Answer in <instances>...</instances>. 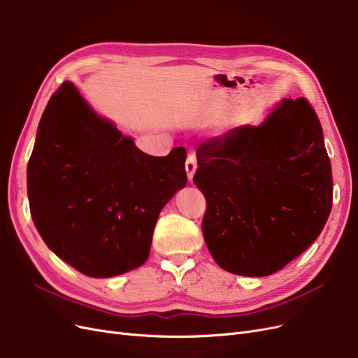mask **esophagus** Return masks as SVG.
Masks as SVG:
<instances>
[{
  "mask_svg": "<svg viewBox=\"0 0 358 358\" xmlns=\"http://www.w3.org/2000/svg\"><path fill=\"white\" fill-rule=\"evenodd\" d=\"M197 168V161H196V155L194 153H189L187 155V161H185V171H187V177L189 180L193 178L194 173Z\"/></svg>",
  "mask_w": 358,
  "mask_h": 358,
  "instance_id": "obj_1",
  "label": "esophagus"
}]
</instances>
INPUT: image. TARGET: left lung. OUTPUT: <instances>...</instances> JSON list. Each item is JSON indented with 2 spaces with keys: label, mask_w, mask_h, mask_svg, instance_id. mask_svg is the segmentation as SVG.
Listing matches in <instances>:
<instances>
[{
  "label": "left lung",
  "mask_w": 358,
  "mask_h": 358,
  "mask_svg": "<svg viewBox=\"0 0 358 358\" xmlns=\"http://www.w3.org/2000/svg\"><path fill=\"white\" fill-rule=\"evenodd\" d=\"M196 155L201 231L222 269L268 276L319 237L332 209V168L306 98L282 101L259 127L209 138Z\"/></svg>",
  "instance_id": "1"
}]
</instances>
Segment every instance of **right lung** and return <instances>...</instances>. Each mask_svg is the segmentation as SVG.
<instances>
[{"label": "right lung", "instance_id": "add662e5", "mask_svg": "<svg viewBox=\"0 0 358 358\" xmlns=\"http://www.w3.org/2000/svg\"><path fill=\"white\" fill-rule=\"evenodd\" d=\"M185 149L152 157L64 82L41 117L27 164L30 215L45 244L92 278L142 266L166 201L187 182Z\"/></svg>", "mask_w": 358, "mask_h": 358}]
</instances>
